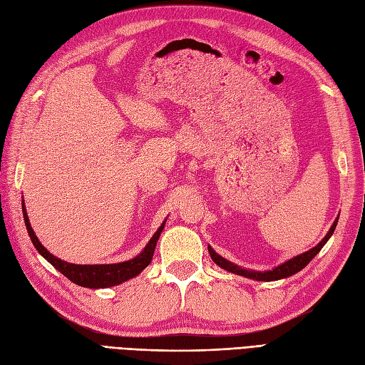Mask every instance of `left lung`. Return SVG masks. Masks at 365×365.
<instances>
[{"label": "left lung", "instance_id": "1", "mask_svg": "<svg viewBox=\"0 0 365 365\" xmlns=\"http://www.w3.org/2000/svg\"><path fill=\"white\" fill-rule=\"evenodd\" d=\"M336 224H338V217L335 219L334 225L330 227L329 233L324 236V239H323L322 242H319V244H318L317 247H314L312 250H309V251L300 254V256H295V257L291 259V260H286L284 263L279 264V267H275V268L271 269V271H263V272H262V271H251V269L240 268V267H237V264L231 263V262H228L227 259H224L222 256H219V254H216L212 247H208V252H210V256H212V259H213V262H215L216 264H219L220 268H224V269H227V271H230V272H233V274L244 275V277H248V279H252V280H259V282L280 280V279H284V277H289V275H294V274L298 272V271H302V269L306 267V264H307L309 262H311V260L317 256V254H318L319 251H322V248L326 245V242L329 240V237L334 235Z\"/></svg>", "mask_w": 365, "mask_h": 365}]
</instances>
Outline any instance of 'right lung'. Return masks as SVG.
Wrapping results in <instances>:
<instances>
[{
    "mask_svg": "<svg viewBox=\"0 0 365 365\" xmlns=\"http://www.w3.org/2000/svg\"><path fill=\"white\" fill-rule=\"evenodd\" d=\"M23 215H24L26 227H27L29 236L33 242V245H35V248L42 254V256L46 257L54 268H56L59 272H62L65 277L71 280L73 283L83 286V288H93V289L111 288V286L120 284L132 277H135V275H138L143 269H145L153 257V251H155L158 237H160L161 231L164 228V224H165V220H164L161 227L157 230V233L153 235L152 239L149 240L146 248L132 260H128L123 263H113V264H73V263L63 262L58 257H54L53 254H50L46 248L42 247V244L35 236V231L31 230L24 202H23Z\"/></svg>",
    "mask_w": 365,
    "mask_h": 365,
    "instance_id": "obj_1",
    "label": "right lung"
}]
</instances>
